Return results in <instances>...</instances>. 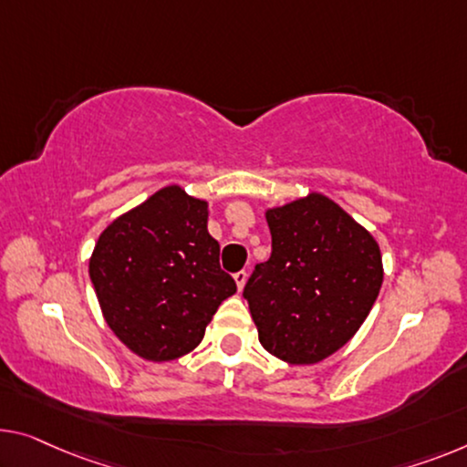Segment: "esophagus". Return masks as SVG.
Returning <instances> with one entry per match:
<instances>
[{
	"label": "esophagus",
	"instance_id": "34e87169",
	"mask_svg": "<svg viewBox=\"0 0 467 467\" xmlns=\"http://www.w3.org/2000/svg\"><path fill=\"white\" fill-rule=\"evenodd\" d=\"M234 283H236V287H239V291L245 287V283H247V273H245V270H239V273H234Z\"/></svg>",
	"mask_w": 467,
	"mask_h": 467
}]
</instances>
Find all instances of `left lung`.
<instances>
[{"label": "left lung", "mask_w": 467, "mask_h": 467, "mask_svg": "<svg viewBox=\"0 0 467 467\" xmlns=\"http://www.w3.org/2000/svg\"><path fill=\"white\" fill-rule=\"evenodd\" d=\"M273 254L243 289L260 344L289 365L346 346L378 300V241L321 192L266 210Z\"/></svg>", "instance_id": "8db88e82"}]
</instances>
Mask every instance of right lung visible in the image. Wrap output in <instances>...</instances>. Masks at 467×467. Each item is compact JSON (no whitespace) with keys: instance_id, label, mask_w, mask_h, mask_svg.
Instances as JSON below:
<instances>
[{"instance_id":"obj_1","label":"right lung","mask_w":467,"mask_h":467,"mask_svg":"<svg viewBox=\"0 0 467 467\" xmlns=\"http://www.w3.org/2000/svg\"><path fill=\"white\" fill-rule=\"evenodd\" d=\"M207 201L171 184L110 222L89 257L104 321L131 352L176 360L201 344L236 285L207 233Z\"/></svg>"}]
</instances>
